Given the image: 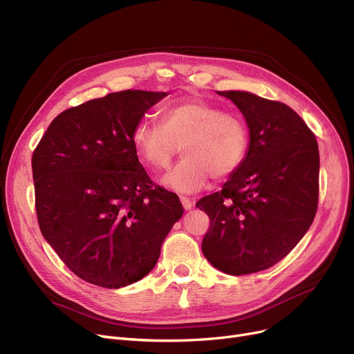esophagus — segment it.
<instances>
[{"label":"esophagus","mask_w":354,"mask_h":354,"mask_svg":"<svg viewBox=\"0 0 354 354\" xmlns=\"http://www.w3.org/2000/svg\"><path fill=\"white\" fill-rule=\"evenodd\" d=\"M179 199H180V203H182L183 208H185V209H191V208H192V205H194V201H192L191 198L180 195V196H179Z\"/></svg>","instance_id":"34e87169"}]
</instances>
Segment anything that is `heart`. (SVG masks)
Segmentation results:
<instances>
[{"label":"heart","mask_w":354,"mask_h":354,"mask_svg":"<svg viewBox=\"0 0 354 354\" xmlns=\"http://www.w3.org/2000/svg\"><path fill=\"white\" fill-rule=\"evenodd\" d=\"M131 142L139 158L153 171L169 167L182 145L183 158L162 182L179 192L201 189L208 179L232 176L249 151L250 134L244 120L199 98L165 106L160 122H136Z\"/></svg>","instance_id":"b5f03b06"}]
</instances>
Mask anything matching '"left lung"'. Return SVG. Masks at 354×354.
<instances>
[{"label": "left lung", "mask_w": 354, "mask_h": 354, "mask_svg": "<svg viewBox=\"0 0 354 354\" xmlns=\"http://www.w3.org/2000/svg\"><path fill=\"white\" fill-rule=\"evenodd\" d=\"M217 92L248 121L250 146L223 189L196 207L209 217L204 256L218 270L240 276L278 263L313 224L319 153L315 134L286 104L250 92Z\"/></svg>", "instance_id": "obj_1"}]
</instances>
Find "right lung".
Masks as SVG:
<instances>
[{"label": "right lung", "mask_w": 354, "mask_h": 354, "mask_svg": "<svg viewBox=\"0 0 354 354\" xmlns=\"http://www.w3.org/2000/svg\"><path fill=\"white\" fill-rule=\"evenodd\" d=\"M165 92L126 89L60 113L32 158L43 237L81 279L131 285L155 268L182 217L176 194L150 179L131 142Z\"/></svg>", "instance_id": "1"}]
</instances>
